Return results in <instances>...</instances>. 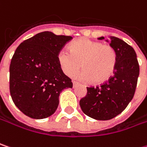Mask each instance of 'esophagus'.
Instances as JSON below:
<instances>
[{"label":"esophagus","instance_id":"esophagus-1","mask_svg":"<svg viewBox=\"0 0 147 147\" xmlns=\"http://www.w3.org/2000/svg\"><path fill=\"white\" fill-rule=\"evenodd\" d=\"M72 83H73V87H76V86H79V83H78V82H75V81H73V82H72Z\"/></svg>","mask_w":147,"mask_h":147}]
</instances>
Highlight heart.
I'll use <instances>...</instances> for the list:
<instances>
[{
    "mask_svg": "<svg viewBox=\"0 0 147 147\" xmlns=\"http://www.w3.org/2000/svg\"><path fill=\"white\" fill-rule=\"evenodd\" d=\"M57 60L66 76H72L82 67L83 71L76 76L78 80L101 84L113 76L118 56L113 47L82 38L71 44L70 52L60 51Z\"/></svg>",
    "mask_w": 147,
    "mask_h": 147,
    "instance_id": "heart-1",
    "label": "heart"
}]
</instances>
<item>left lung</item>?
<instances>
[{
    "label": "left lung",
    "instance_id": "8db88e82",
    "mask_svg": "<svg viewBox=\"0 0 147 147\" xmlns=\"http://www.w3.org/2000/svg\"><path fill=\"white\" fill-rule=\"evenodd\" d=\"M110 46L116 49L118 56L114 75L100 86L86 87V96L80 100L82 111L100 121L111 120L125 110L133 98L140 72L136 51L131 46L115 36L111 37Z\"/></svg>",
    "mask_w": 147,
    "mask_h": 147
}]
</instances>
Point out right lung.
Returning a JSON list of instances; mask_svg holds the SVG:
<instances>
[{"mask_svg": "<svg viewBox=\"0 0 147 147\" xmlns=\"http://www.w3.org/2000/svg\"><path fill=\"white\" fill-rule=\"evenodd\" d=\"M72 39L43 31L24 40L16 48L10 65V93L18 109L33 119L54 114L60 93L72 88L63 73L57 55Z\"/></svg>", "mask_w": 147, "mask_h": 147, "instance_id": "obj_1", "label": "right lung"}]
</instances>
